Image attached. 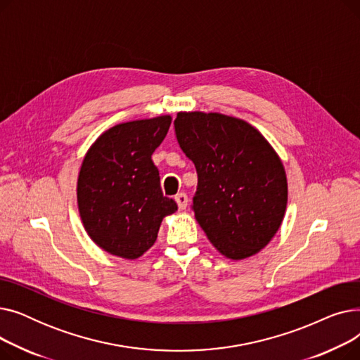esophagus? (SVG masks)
Here are the masks:
<instances>
[{"instance_id": "34e87169", "label": "esophagus", "mask_w": 360, "mask_h": 360, "mask_svg": "<svg viewBox=\"0 0 360 360\" xmlns=\"http://www.w3.org/2000/svg\"><path fill=\"white\" fill-rule=\"evenodd\" d=\"M175 201L179 207V210H185L186 209V204H188V197L185 193H179L176 197H175Z\"/></svg>"}]
</instances>
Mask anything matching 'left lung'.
I'll use <instances>...</instances> for the list:
<instances>
[{"label": "left lung", "mask_w": 360, "mask_h": 360, "mask_svg": "<svg viewBox=\"0 0 360 360\" xmlns=\"http://www.w3.org/2000/svg\"><path fill=\"white\" fill-rule=\"evenodd\" d=\"M178 143L195 165L194 214L226 258L266 248L285 219L288 178L273 146L247 121L217 112H178Z\"/></svg>", "instance_id": "1"}]
</instances>
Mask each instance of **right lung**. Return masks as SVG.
I'll return each mask as SVG.
<instances>
[{"mask_svg": "<svg viewBox=\"0 0 360 360\" xmlns=\"http://www.w3.org/2000/svg\"><path fill=\"white\" fill-rule=\"evenodd\" d=\"M170 115L113 125L94 140L80 166L77 205L90 239L110 255L137 259L153 247L163 217L178 210L163 195L151 160Z\"/></svg>", "mask_w": 360, "mask_h": 360, "instance_id": "add662e5", "label": "right lung"}]
</instances>
